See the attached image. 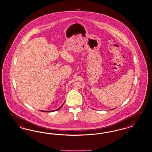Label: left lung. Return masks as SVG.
Segmentation results:
<instances>
[{
	"label": "left lung",
	"instance_id": "8db88e82",
	"mask_svg": "<svg viewBox=\"0 0 152 152\" xmlns=\"http://www.w3.org/2000/svg\"><path fill=\"white\" fill-rule=\"evenodd\" d=\"M113 109H112V110H113Z\"/></svg>",
	"mask_w": 152,
	"mask_h": 152
}]
</instances>
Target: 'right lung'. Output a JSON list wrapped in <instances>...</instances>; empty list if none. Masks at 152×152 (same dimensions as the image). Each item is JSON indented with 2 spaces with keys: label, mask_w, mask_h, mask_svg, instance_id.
Wrapping results in <instances>:
<instances>
[{
  "label": "right lung",
  "mask_w": 152,
  "mask_h": 152,
  "mask_svg": "<svg viewBox=\"0 0 152 152\" xmlns=\"http://www.w3.org/2000/svg\"><path fill=\"white\" fill-rule=\"evenodd\" d=\"M64 104H62V105H61V106H60V107H59V108H58V109H56V110H52V111L43 110V111H43V112H52V111H55L58 110H59V109H61V107H62V106H63V105H64Z\"/></svg>",
  "instance_id": "1"
}]
</instances>
